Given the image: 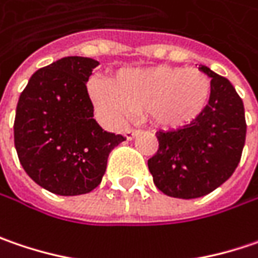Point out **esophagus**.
Instances as JSON below:
<instances>
[{"mask_svg":"<svg viewBox=\"0 0 258 258\" xmlns=\"http://www.w3.org/2000/svg\"><path fill=\"white\" fill-rule=\"evenodd\" d=\"M136 135H138V131L136 129H126L124 131V136H126L127 141H132Z\"/></svg>","mask_w":258,"mask_h":258,"instance_id":"34e87169","label":"esophagus"}]
</instances>
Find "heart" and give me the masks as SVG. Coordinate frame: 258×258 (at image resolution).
I'll use <instances>...</instances> for the list:
<instances>
[{"label":"heart","mask_w":258,"mask_h":258,"mask_svg":"<svg viewBox=\"0 0 258 258\" xmlns=\"http://www.w3.org/2000/svg\"><path fill=\"white\" fill-rule=\"evenodd\" d=\"M96 109L111 123L142 111L151 124L174 131L196 122L212 98V83L196 68L154 65L119 71L111 84L88 83Z\"/></svg>","instance_id":"1"}]
</instances>
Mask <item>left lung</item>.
I'll return each instance as SVG.
<instances>
[{"label": "left lung", "mask_w": 258, "mask_h": 258, "mask_svg": "<svg viewBox=\"0 0 258 258\" xmlns=\"http://www.w3.org/2000/svg\"><path fill=\"white\" fill-rule=\"evenodd\" d=\"M212 98L196 122L157 132L158 151L148 160L155 186L178 199L202 198L224 184L235 171L245 144V114L241 97L226 80L205 65Z\"/></svg>", "instance_id": "obj_1"}]
</instances>
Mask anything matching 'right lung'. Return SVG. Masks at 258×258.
Masks as SVG:
<instances>
[{
  "label": "right lung",
  "instance_id": "1",
  "mask_svg": "<svg viewBox=\"0 0 258 258\" xmlns=\"http://www.w3.org/2000/svg\"><path fill=\"white\" fill-rule=\"evenodd\" d=\"M98 62L67 56L40 68L20 94L14 145L34 183L59 196L94 190L106 173L111 149L126 141L101 129L87 81Z\"/></svg>",
  "mask_w": 258,
  "mask_h": 258
}]
</instances>
